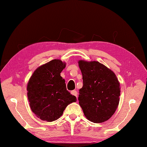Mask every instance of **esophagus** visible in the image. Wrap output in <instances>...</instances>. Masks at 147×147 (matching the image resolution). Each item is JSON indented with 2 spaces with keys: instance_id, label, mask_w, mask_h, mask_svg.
I'll list each match as a JSON object with an SVG mask.
<instances>
[{
  "instance_id": "34e87169",
  "label": "esophagus",
  "mask_w": 147,
  "mask_h": 147,
  "mask_svg": "<svg viewBox=\"0 0 147 147\" xmlns=\"http://www.w3.org/2000/svg\"><path fill=\"white\" fill-rule=\"evenodd\" d=\"M71 93L72 94H73V95L75 96H76V97H77V95H78V93H77L76 91L73 90V91H72L71 92Z\"/></svg>"
}]
</instances>
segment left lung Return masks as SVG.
Masks as SVG:
<instances>
[{
  "mask_svg": "<svg viewBox=\"0 0 147 147\" xmlns=\"http://www.w3.org/2000/svg\"><path fill=\"white\" fill-rule=\"evenodd\" d=\"M83 86L79 90V104L86 117L94 123L108 121L119 103L120 83L115 73L98 61L79 60Z\"/></svg>",
  "mask_w": 147,
  "mask_h": 147,
  "instance_id": "left-lung-1",
  "label": "left lung"
}]
</instances>
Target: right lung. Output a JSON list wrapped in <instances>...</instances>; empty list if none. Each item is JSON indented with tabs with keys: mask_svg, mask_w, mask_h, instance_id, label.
<instances>
[{
	"mask_svg": "<svg viewBox=\"0 0 147 147\" xmlns=\"http://www.w3.org/2000/svg\"><path fill=\"white\" fill-rule=\"evenodd\" d=\"M66 63L53 59L37 68L27 85V96L32 112L41 120L56 121L69 104L76 101L67 90L60 73Z\"/></svg>",
	"mask_w": 147,
	"mask_h": 147,
	"instance_id": "1",
	"label": "right lung"
}]
</instances>
